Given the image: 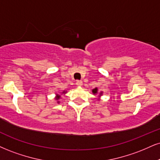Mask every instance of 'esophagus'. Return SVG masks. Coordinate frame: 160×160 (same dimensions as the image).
Listing matches in <instances>:
<instances>
[{
	"label": "esophagus",
	"instance_id": "1",
	"mask_svg": "<svg viewBox=\"0 0 160 160\" xmlns=\"http://www.w3.org/2000/svg\"><path fill=\"white\" fill-rule=\"evenodd\" d=\"M76 84H77V86H79V87H80V86H82V80H78L76 82Z\"/></svg>",
	"mask_w": 160,
	"mask_h": 160
}]
</instances>
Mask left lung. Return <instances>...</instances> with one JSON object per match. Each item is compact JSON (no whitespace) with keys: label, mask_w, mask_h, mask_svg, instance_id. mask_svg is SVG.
Wrapping results in <instances>:
<instances>
[{"label":"left lung","mask_w":160,"mask_h":160,"mask_svg":"<svg viewBox=\"0 0 160 160\" xmlns=\"http://www.w3.org/2000/svg\"><path fill=\"white\" fill-rule=\"evenodd\" d=\"M98 88H94V89H92V92H93L94 95H96V94H98ZM102 94H103V92H100V94L98 95L99 97H101V96L102 95Z\"/></svg>","instance_id":"8db88e82"}]
</instances>
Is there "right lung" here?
Wrapping results in <instances>:
<instances>
[{
	"mask_svg": "<svg viewBox=\"0 0 160 160\" xmlns=\"http://www.w3.org/2000/svg\"><path fill=\"white\" fill-rule=\"evenodd\" d=\"M62 93H63V94L65 93V92L64 91V92H62ZM61 98L60 95H57V97H56V100H57V101H58V100H59V98ZM59 101H57V103H59Z\"/></svg>",
	"mask_w": 160,
	"mask_h": 160,
	"instance_id": "1",
	"label": "right lung"
}]
</instances>
